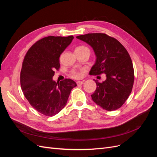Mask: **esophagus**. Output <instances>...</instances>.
I'll list each match as a JSON object with an SVG mask.
<instances>
[{
    "label": "esophagus",
    "mask_w": 157,
    "mask_h": 157,
    "mask_svg": "<svg viewBox=\"0 0 157 157\" xmlns=\"http://www.w3.org/2000/svg\"><path fill=\"white\" fill-rule=\"evenodd\" d=\"M84 80H83V81H77V85H82L84 84Z\"/></svg>",
    "instance_id": "1"
}]
</instances>
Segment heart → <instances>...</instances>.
Wrapping results in <instances>:
<instances>
[{
  "instance_id": "1",
  "label": "heart",
  "mask_w": 157,
  "mask_h": 157,
  "mask_svg": "<svg viewBox=\"0 0 157 157\" xmlns=\"http://www.w3.org/2000/svg\"><path fill=\"white\" fill-rule=\"evenodd\" d=\"M83 49H88V48H87V47L84 46H78L77 48H76V50H83ZM71 75H72V77L75 78H78L80 77V73L77 71H73L72 72H71Z\"/></svg>"
}]
</instances>
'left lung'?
Returning <instances> with one entry per match:
<instances>
[{
    "instance_id": "obj_1",
    "label": "left lung",
    "mask_w": 157,
    "mask_h": 157,
    "mask_svg": "<svg viewBox=\"0 0 157 157\" xmlns=\"http://www.w3.org/2000/svg\"><path fill=\"white\" fill-rule=\"evenodd\" d=\"M76 37L91 46L96 56L89 74L106 75V80L101 83L95 80L97 88L91 95L92 100L109 111L120 108L129 97L134 80L128 52L119 41L104 33H88Z\"/></svg>"
}]
</instances>
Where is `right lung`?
Instances as JSON below:
<instances>
[{
	"instance_id": "right-lung-1",
	"label": "right lung",
	"mask_w": 157,
	"mask_h": 157,
	"mask_svg": "<svg viewBox=\"0 0 157 157\" xmlns=\"http://www.w3.org/2000/svg\"><path fill=\"white\" fill-rule=\"evenodd\" d=\"M73 39L72 35L44 37L31 47L23 60L21 90L31 105L44 115L52 117L62 110L77 86L71 79L56 82L52 78L54 71L59 69L60 55Z\"/></svg>"
}]
</instances>
